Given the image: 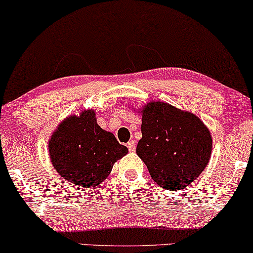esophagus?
Here are the masks:
<instances>
[{"instance_id":"obj_1","label":"esophagus","mask_w":253,"mask_h":253,"mask_svg":"<svg viewBox=\"0 0 253 253\" xmlns=\"http://www.w3.org/2000/svg\"><path fill=\"white\" fill-rule=\"evenodd\" d=\"M127 148H129L130 152L134 153V152H135V149H136V144H135V142H134V141L127 142Z\"/></svg>"}]
</instances>
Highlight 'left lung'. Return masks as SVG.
Here are the masks:
<instances>
[{"label": "left lung", "mask_w": 253, "mask_h": 253, "mask_svg": "<svg viewBox=\"0 0 253 253\" xmlns=\"http://www.w3.org/2000/svg\"><path fill=\"white\" fill-rule=\"evenodd\" d=\"M142 138L136 154L161 188L185 189L207 167L212 140L208 126L194 113L165 101H149L141 109Z\"/></svg>", "instance_id": "left-lung-1"}]
</instances>
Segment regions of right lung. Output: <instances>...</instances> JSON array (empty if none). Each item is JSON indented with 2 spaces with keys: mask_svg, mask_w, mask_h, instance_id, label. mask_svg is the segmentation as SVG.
Returning <instances> with one entry per match:
<instances>
[{
  "mask_svg": "<svg viewBox=\"0 0 253 253\" xmlns=\"http://www.w3.org/2000/svg\"><path fill=\"white\" fill-rule=\"evenodd\" d=\"M47 147L53 169L80 188H94L103 183L116 161L127 154L126 147L112 132L99 126L93 109L63 119Z\"/></svg>",
  "mask_w": 253,
  "mask_h": 253,
  "instance_id": "right-lung-1",
  "label": "right lung"
}]
</instances>
